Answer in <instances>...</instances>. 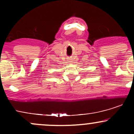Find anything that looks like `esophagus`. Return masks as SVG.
<instances>
[{"label":"esophagus","mask_w":134,"mask_h":134,"mask_svg":"<svg viewBox=\"0 0 134 134\" xmlns=\"http://www.w3.org/2000/svg\"><path fill=\"white\" fill-rule=\"evenodd\" d=\"M69 61H70H70H72V58H69Z\"/></svg>","instance_id":"1"}]
</instances>
